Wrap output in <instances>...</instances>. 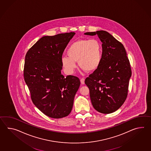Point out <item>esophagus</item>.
Masks as SVG:
<instances>
[{
	"label": "esophagus",
	"instance_id": "1",
	"mask_svg": "<svg viewBox=\"0 0 151 151\" xmlns=\"http://www.w3.org/2000/svg\"><path fill=\"white\" fill-rule=\"evenodd\" d=\"M80 81L81 84H84V78H81Z\"/></svg>",
	"mask_w": 151,
	"mask_h": 151
}]
</instances>
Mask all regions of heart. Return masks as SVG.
<instances>
[{"instance_id": "obj_1", "label": "heart", "mask_w": 151, "mask_h": 151, "mask_svg": "<svg viewBox=\"0 0 151 151\" xmlns=\"http://www.w3.org/2000/svg\"><path fill=\"white\" fill-rule=\"evenodd\" d=\"M68 56L62 58L64 68L73 72L76 68V62L80 67L86 71L96 69L102 58V49L100 42L95 39L81 40L73 42L67 50Z\"/></svg>"}]
</instances>
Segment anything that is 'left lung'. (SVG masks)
Here are the masks:
<instances>
[{
	"mask_svg": "<svg viewBox=\"0 0 151 151\" xmlns=\"http://www.w3.org/2000/svg\"><path fill=\"white\" fill-rule=\"evenodd\" d=\"M84 35H97L102 43L100 64L85 80L91 104L100 113H113L124 104L127 96L132 71L126 51L123 44L106 31Z\"/></svg>",
	"mask_w": 151,
	"mask_h": 151,
	"instance_id": "8db88e82",
	"label": "left lung"
}]
</instances>
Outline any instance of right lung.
Wrapping results in <instances>:
<instances>
[{
	"mask_svg": "<svg viewBox=\"0 0 151 151\" xmlns=\"http://www.w3.org/2000/svg\"><path fill=\"white\" fill-rule=\"evenodd\" d=\"M75 33L44 36L27 51L24 77L36 107L49 117H65L72 110L80 86L75 76L61 74L64 50Z\"/></svg>",
	"mask_w": 151,
	"mask_h": 151,
	"instance_id": "obj_1",
	"label": "right lung"
}]
</instances>
